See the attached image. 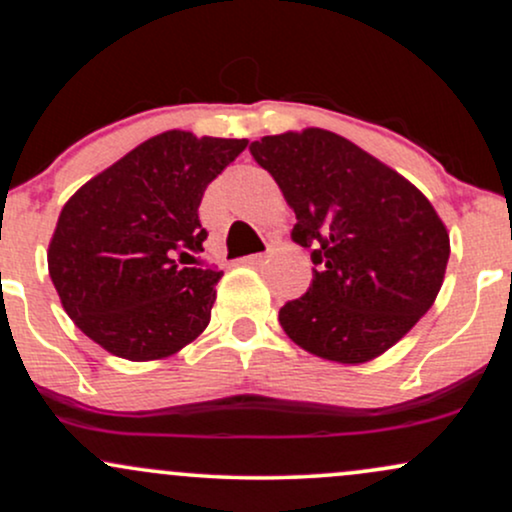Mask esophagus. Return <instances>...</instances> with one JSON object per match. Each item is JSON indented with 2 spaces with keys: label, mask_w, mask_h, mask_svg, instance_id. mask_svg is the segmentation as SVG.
<instances>
[{
  "label": "esophagus",
  "mask_w": 512,
  "mask_h": 512,
  "mask_svg": "<svg viewBox=\"0 0 512 512\" xmlns=\"http://www.w3.org/2000/svg\"><path fill=\"white\" fill-rule=\"evenodd\" d=\"M266 258L268 254H251L241 258V263H244V266H261V263H266Z\"/></svg>",
  "instance_id": "esophagus-1"
}]
</instances>
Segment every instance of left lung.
Returning a JSON list of instances; mask_svg holds the SVG:
<instances>
[{
    "label": "left lung",
    "mask_w": 512,
    "mask_h": 512,
    "mask_svg": "<svg viewBox=\"0 0 512 512\" xmlns=\"http://www.w3.org/2000/svg\"><path fill=\"white\" fill-rule=\"evenodd\" d=\"M249 149L295 210L292 241L312 249V285L280 309V326L317 358L375 360L433 307L447 227L411 181L331 130L268 135Z\"/></svg>",
    "instance_id": "8db88e82"
}]
</instances>
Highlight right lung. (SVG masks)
<instances>
[{
	"label": "right lung",
	"instance_id": "obj_1",
	"mask_svg": "<svg viewBox=\"0 0 512 512\" xmlns=\"http://www.w3.org/2000/svg\"><path fill=\"white\" fill-rule=\"evenodd\" d=\"M249 140L166 130L86 181L65 203L48 271L74 324L118 358L162 360L210 324L217 268L193 263L208 237L205 188Z\"/></svg>",
	"mask_w": 512,
	"mask_h": 512
}]
</instances>
